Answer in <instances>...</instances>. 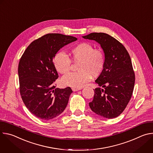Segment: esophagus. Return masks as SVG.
<instances>
[{"instance_id": "1", "label": "esophagus", "mask_w": 153, "mask_h": 153, "mask_svg": "<svg viewBox=\"0 0 153 153\" xmlns=\"http://www.w3.org/2000/svg\"><path fill=\"white\" fill-rule=\"evenodd\" d=\"M72 90L73 91H79L80 90H81L80 88H72Z\"/></svg>"}]
</instances>
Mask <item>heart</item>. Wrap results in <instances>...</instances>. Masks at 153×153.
I'll return each mask as SVG.
<instances>
[{
	"label": "heart",
	"mask_w": 153,
	"mask_h": 153,
	"mask_svg": "<svg viewBox=\"0 0 153 153\" xmlns=\"http://www.w3.org/2000/svg\"><path fill=\"white\" fill-rule=\"evenodd\" d=\"M72 60L79 62L78 72L70 73L62 79L63 85L73 88H80L89 82L91 77H96L101 74L105 65L104 52L88 42H80L74 45L70 51ZM53 65L57 72L62 74L68 73L72 62L70 57L63 52L56 53L53 58Z\"/></svg>",
	"instance_id": "1"
}]
</instances>
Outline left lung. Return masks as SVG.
<instances>
[{"instance_id": "1", "label": "left lung", "mask_w": 153, "mask_h": 153, "mask_svg": "<svg viewBox=\"0 0 153 153\" xmlns=\"http://www.w3.org/2000/svg\"><path fill=\"white\" fill-rule=\"evenodd\" d=\"M99 43L105 56L104 69L96 82L104 89L97 88L91 110L102 117L113 119L124 111L131 98L135 74L129 54L122 43L103 33H92L83 36Z\"/></svg>"}]
</instances>
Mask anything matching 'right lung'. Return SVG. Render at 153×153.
Listing matches in <instances>:
<instances>
[{
    "label": "right lung",
    "instance_id": "add662e5",
    "mask_svg": "<svg viewBox=\"0 0 153 153\" xmlns=\"http://www.w3.org/2000/svg\"><path fill=\"white\" fill-rule=\"evenodd\" d=\"M73 36L49 33L33 41L22 56L18 66L19 91L25 105L36 117L52 119L66 108L73 91L56 88L59 77L53 57L63 46L77 40Z\"/></svg>",
    "mask_w": 153,
    "mask_h": 153
}]
</instances>
